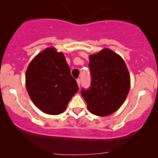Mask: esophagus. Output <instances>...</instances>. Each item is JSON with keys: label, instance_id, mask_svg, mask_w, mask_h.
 Segmentation results:
<instances>
[{"label": "esophagus", "instance_id": "obj_1", "mask_svg": "<svg viewBox=\"0 0 158 158\" xmlns=\"http://www.w3.org/2000/svg\"><path fill=\"white\" fill-rule=\"evenodd\" d=\"M76 82H77V84H78V85H79V87H80V83H81L80 79H76Z\"/></svg>", "mask_w": 158, "mask_h": 158}]
</instances>
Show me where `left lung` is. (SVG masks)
<instances>
[{"instance_id":"obj_1","label":"left lung","mask_w":158,"mask_h":158,"mask_svg":"<svg viewBox=\"0 0 158 158\" xmlns=\"http://www.w3.org/2000/svg\"><path fill=\"white\" fill-rule=\"evenodd\" d=\"M92 82L82 89L89 111L98 116L112 114L122 106L130 89V76L123 59L109 49L89 56Z\"/></svg>"}]
</instances>
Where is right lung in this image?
<instances>
[{
  "label": "right lung",
  "instance_id": "1",
  "mask_svg": "<svg viewBox=\"0 0 158 158\" xmlns=\"http://www.w3.org/2000/svg\"><path fill=\"white\" fill-rule=\"evenodd\" d=\"M26 87L35 106L49 114H59L78 92L63 52L49 47L40 52L26 72Z\"/></svg>",
  "mask_w": 158,
  "mask_h": 158
}]
</instances>
